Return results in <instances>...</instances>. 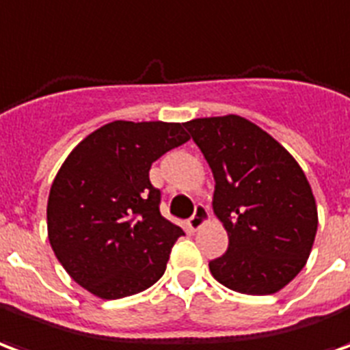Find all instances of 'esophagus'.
I'll return each mask as SVG.
<instances>
[{
  "label": "esophagus",
  "instance_id": "34e87169",
  "mask_svg": "<svg viewBox=\"0 0 350 350\" xmlns=\"http://www.w3.org/2000/svg\"><path fill=\"white\" fill-rule=\"evenodd\" d=\"M211 218V214H208V208L205 205H196V213L193 216L188 220V228L192 229V231H198L205 226L206 221Z\"/></svg>",
  "mask_w": 350,
  "mask_h": 350
}]
</instances>
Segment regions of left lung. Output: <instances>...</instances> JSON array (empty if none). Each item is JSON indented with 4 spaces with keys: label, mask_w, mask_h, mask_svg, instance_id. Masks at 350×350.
Listing matches in <instances>:
<instances>
[{
    "label": "left lung",
    "mask_w": 350,
    "mask_h": 350,
    "mask_svg": "<svg viewBox=\"0 0 350 350\" xmlns=\"http://www.w3.org/2000/svg\"><path fill=\"white\" fill-rule=\"evenodd\" d=\"M213 170V211L229 248L208 262L214 280L242 295H274L304 269L317 203L289 150L241 116L185 122Z\"/></svg>",
    "instance_id": "8db88e82"
}]
</instances>
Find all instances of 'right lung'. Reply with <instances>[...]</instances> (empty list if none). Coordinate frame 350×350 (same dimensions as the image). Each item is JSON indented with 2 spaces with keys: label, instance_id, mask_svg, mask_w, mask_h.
Instances as JSON below:
<instances>
[{
  "label": "right lung",
  "instance_id": "right-lung-1",
  "mask_svg": "<svg viewBox=\"0 0 350 350\" xmlns=\"http://www.w3.org/2000/svg\"><path fill=\"white\" fill-rule=\"evenodd\" d=\"M185 122L113 121L61 164L48 196V241L74 282L102 300L132 297L164 274L183 229L160 214L149 170L186 144Z\"/></svg>",
  "mask_w": 350,
  "mask_h": 350
}]
</instances>
